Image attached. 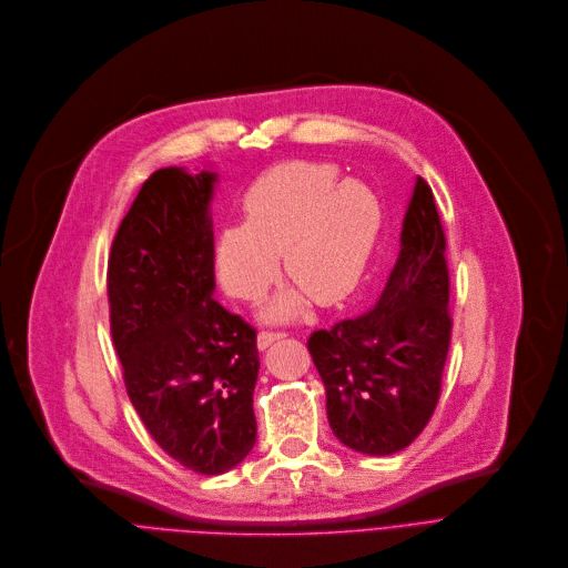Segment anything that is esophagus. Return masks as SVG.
<instances>
[{"label": "esophagus", "instance_id": "34e87169", "mask_svg": "<svg viewBox=\"0 0 568 568\" xmlns=\"http://www.w3.org/2000/svg\"><path fill=\"white\" fill-rule=\"evenodd\" d=\"M282 337H286L284 331H262L257 335V347L264 352V349H268L273 343H277V339H282Z\"/></svg>", "mask_w": 568, "mask_h": 568}]
</instances>
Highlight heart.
Returning a JSON list of instances; mask_svg holds the SVG:
<instances>
[{"label": "heart", "mask_w": 568, "mask_h": 568, "mask_svg": "<svg viewBox=\"0 0 568 568\" xmlns=\"http://www.w3.org/2000/svg\"><path fill=\"white\" fill-rule=\"evenodd\" d=\"M381 207L358 181H339L322 163H284L262 174L244 196V223L225 225L214 244L223 288L257 300L284 277L320 306L345 300L358 284L378 235ZM297 293L280 295L266 311L284 320L300 311Z\"/></svg>", "instance_id": "obj_1"}]
</instances>
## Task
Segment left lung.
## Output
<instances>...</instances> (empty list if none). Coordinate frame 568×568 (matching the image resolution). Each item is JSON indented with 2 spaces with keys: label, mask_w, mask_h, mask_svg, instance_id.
Here are the masks:
<instances>
[{
  "label": "left lung",
  "mask_w": 568,
  "mask_h": 568,
  "mask_svg": "<svg viewBox=\"0 0 568 568\" xmlns=\"http://www.w3.org/2000/svg\"><path fill=\"white\" fill-rule=\"evenodd\" d=\"M445 235L429 185L416 176L400 255L378 304L315 331L308 352L339 443L369 457L405 449L427 425L449 349Z\"/></svg>",
  "instance_id": "left-lung-1"
}]
</instances>
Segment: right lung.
I'll list each match as a JSON object with an SVG mask.
<instances>
[{"mask_svg":"<svg viewBox=\"0 0 568 568\" xmlns=\"http://www.w3.org/2000/svg\"><path fill=\"white\" fill-rule=\"evenodd\" d=\"M216 181L212 170L154 172L106 266L111 337L130 400L152 438L199 475L233 470L257 440V333L212 297Z\"/></svg>","mask_w":568,"mask_h":568,"instance_id":"right-lung-1","label":"right lung"}]
</instances>
